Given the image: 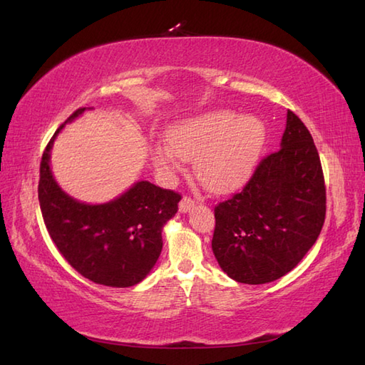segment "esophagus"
<instances>
[{
    "mask_svg": "<svg viewBox=\"0 0 365 365\" xmlns=\"http://www.w3.org/2000/svg\"><path fill=\"white\" fill-rule=\"evenodd\" d=\"M194 205H196V200L188 197V196H185V197L180 200V211H182V213H188L190 210L194 208Z\"/></svg>",
    "mask_w": 365,
    "mask_h": 365,
    "instance_id": "1",
    "label": "esophagus"
}]
</instances>
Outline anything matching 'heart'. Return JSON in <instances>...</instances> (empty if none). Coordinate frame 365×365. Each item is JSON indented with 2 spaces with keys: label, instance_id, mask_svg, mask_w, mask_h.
Returning <instances> with one entry per match:
<instances>
[{
  "label": "heart",
  "instance_id": "heart-1",
  "mask_svg": "<svg viewBox=\"0 0 365 365\" xmlns=\"http://www.w3.org/2000/svg\"><path fill=\"white\" fill-rule=\"evenodd\" d=\"M168 148L154 149V165L173 175L182 160H194V171L207 190L224 194L249 180L266 143L259 118L232 110H211L171 125Z\"/></svg>",
  "mask_w": 365,
  "mask_h": 365
}]
</instances>
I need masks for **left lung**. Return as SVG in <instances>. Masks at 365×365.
<instances>
[{
    "mask_svg": "<svg viewBox=\"0 0 365 365\" xmlns=\"http://www.w3.org/2000/svg\"><path fill=\"white\" fill-rule=\"evenodd\" d=\"M325 211V180L316 144L300 118L287 110L282 149L261 160L241 192L215 207L211 247L235 282H275L314 245Z\"/></svg>",
    "mask_w": 365,
    "mask_h": 365,
    "instance_id": "left-lung-1",
    "label": "left lung"
}]
</instances>
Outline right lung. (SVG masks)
<instances>
[{
  "mask_svg": "<svg viewBox=\"0 0 365 365\" xmlns=\"http://www.w3.org/2000/svg\"><path fill=\"white\" fill-rule=\"evenodd\" d=\"M78 108L65 123L86 112ZM41 155L38 202L51 240L62 257L93 283L129 287L146 278L162 253L163 225L179 210L182 196L141 180L120 197L90 205L68 196L49 168L51 148Z\"/></svg>",
  "mask_w": 365,
  "mask_h": 365,
  "instance_id": "right-lung-1",
  "label": "right lung"
}]
</instances>
